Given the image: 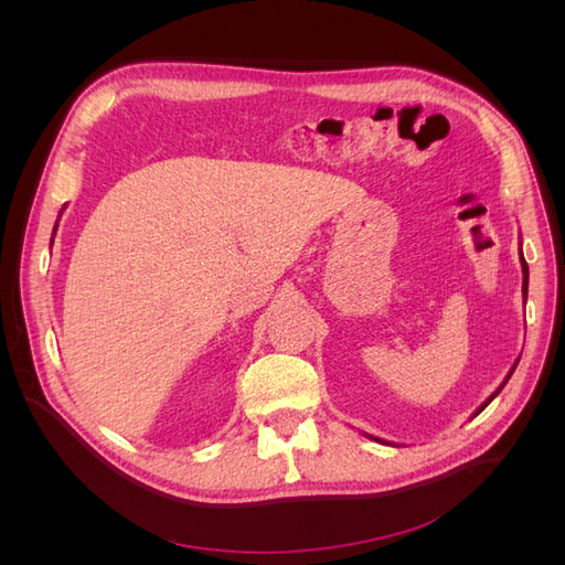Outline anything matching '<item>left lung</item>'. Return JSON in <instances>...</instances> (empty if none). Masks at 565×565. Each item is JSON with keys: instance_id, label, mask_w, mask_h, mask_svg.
<instances>
[{"instance_id": "1", "label": "left lung", "mask_w": 565, "mask_h": 565, "mask_svg": "<svg viewBox=\"0 0 565 565\" xmlns=\"http://www.w3.org/2000/svg\"><path fill=\"white\" fill-rule=\"evenodd\" d=\"M519 256H521V268H523V301H525V299H527V264H525V259H523V252H519ZM516 365H519V363H516ZM516 365H514V367H511V370H509V374H507V380H504V382H502V384H500V388H498V391H494V393H492V396H490V398H488V401H486V403H481V407H478V409H476V413H473V415H478V413H483V409H486V407H488V405H490V401H492V398H494V396H498V393H500V391H502V388H504V384H507V382H509V377H511V374H514V370H516ZM365 436H367V434H365ZM367 438H374V436H367ZM374 440H380V443H386V440H382V438H374Z\"/></svg>"}]
</instances>
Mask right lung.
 I'll use <instances>...</instances> for the list:
<instances>
[{
    "mask_svg": "<svg viewBox=\"0 0 565 565\" xmlns=\"http://www.w3.org/2000/svg\"><path fill=\"white\" fill-rule=\"evenodd\" d=\"M58 226V224H56ZM56 226H54V233H56ZM51 243H54V237H51Z\"/></svg>",
    "mask_w": 565,
    "mask_h": 565,
    "instance_id": "1",
    "label": "right lung"
}]
</instances>
